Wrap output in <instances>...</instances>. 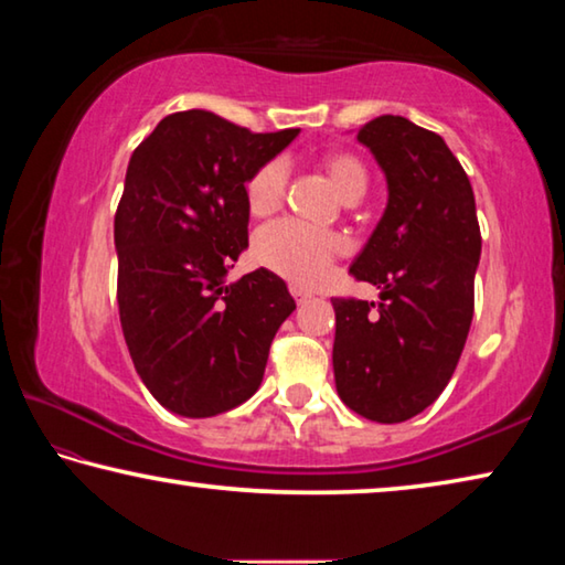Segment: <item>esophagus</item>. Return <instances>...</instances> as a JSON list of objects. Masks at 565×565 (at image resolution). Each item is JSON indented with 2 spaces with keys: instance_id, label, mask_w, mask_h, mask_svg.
<instances>
[{
  "instance_id": "34e87169",
  "label": "esophagus",
  "mask_w": 565,
  "mask_h": 565,
  "mask_svg": "<svg viewBox=\"0 0 565 565\" xmlns=\"http://www.w3.org/2000/svg\"><path fill=\"white\" fill-rule=\"evenodd\" d=\"M289 291H291V297L297 299V301H307V299L311 297V294H309L307 289H303V286H299V284H291Z\"/></svg>"
}]
</instances>
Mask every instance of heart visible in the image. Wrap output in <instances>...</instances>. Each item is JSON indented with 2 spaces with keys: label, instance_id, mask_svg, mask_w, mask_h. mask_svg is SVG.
<instances>
[{
  "label": "heart",
  "instance_id": "heart-1",
  "mask_svg": "<svg viewBox=\"0 0 565 565\" xmlns=\"http://www.w3.org/2000/svg\"><path fill=\"white\" fill-rule=\"evenodd\" d=\"M321 168L344 201H356L366 191V168L356 156L329 153L321 158ZM286 188H289V170H286L284 160H266L246 183L248 211L254 216L274 213L286 199ZM342 250L344 238L334 231L315 228L294 218L268 223L258 231L254 241V256L258 264L303 286L324 279L331 262Z\"/></svg>",
  "mask_w": 565,
  "mask_h": 565
}]
</instances>
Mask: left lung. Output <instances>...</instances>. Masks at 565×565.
<instances>
[{
	"instance_id": "left-lung-1",
	"label": "left lung",
	"mask_w": 565,
	"mask_h": 565,
	"mask_svg": "<svg viewBox=\"0 0 565 565\" xmlns=\"http://www.w3.org/2000/svg\"><path fill=\"white\" fill-rule=\"evenodd\" d=\"M387 175V209L349 266L380 301L334 297V380L349 409L395 425L440 397L460 362L476 311L480 226L460 160L433 130L399 115L364 122Z\"/></svg>"
}]
</instances>
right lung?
Masks as SVG:
<instances>
[{
	"label": "right lung",
	"instance_id": "right-lung-1",
	"mask_svg": "<svg viewBox=\"0 0 565 565\" xmlns=\"http://www.w3.org/2000/svg\"><path fill=\"white\" fill-rule=\"evenodd\" d=\"M297 132L183 110L132 150L115 211L120 327L142 384L175 415L213 417L254 395L297 309L266 268L223 284L248 246L246 181Z\"/></svg>",
	"mask_w": 565,
	"mask_h": 565
}]
</instances>
